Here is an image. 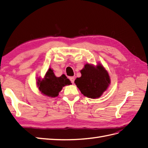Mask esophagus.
I'll use <instances>...</instances> for the list:
<instances>
[{
    "label": "esophagus",
    "instance_id": "34e87169",
    "mask_svg": "<svg viewBox=\"0 0 148 148\" xmlns=\"http://www.w3.org/2000/svg\"><path fill=\"white\" fill-rule=\"evenodd\" d=\"M70 79L71 82L73 84L74 82H75V77H70Z\"/></svg>",
    "mask_w": 148,
    "mask_h": 148
}]
</instances>
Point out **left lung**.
<instances>
[{"instance_id":"left-lung-1","label":"left lung","mask_w":148,"mask_h":148,"mask_svg":"<svg viewBox=\"0 0 148 148\" xmlns=\"http://www.w3.org/2000/svg\"><path fill=\"white\" fill-rule=\"evenodd\" d=\"M81 77L77 78L75 83L83 95L91 99L100 97L109 88L110 78L108 71L101 64L97 65L86 64L80 71Z\"/></svg>"}]
</instances>
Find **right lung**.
<instances>
[{
	"instance_id": "obj_1",
	"label": "right lung",
	"mask_w": 148,
	"mask_h": 148,
	"mask_svg": "<svg viewBox=\"0 0 148 148\" xmlns=\"http://www.w3.org/2000/svg\"><path fill=\"white\" fill-rule=\"evenodd\" d=\"M53 70L49 68L43 78H37L36 85L39 91L43 95L49 97H56L64 86L70 85L71 82L65 75L57 77L53 72Z\"/></svg>"
}]
</instances>
